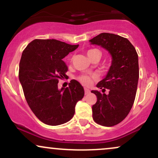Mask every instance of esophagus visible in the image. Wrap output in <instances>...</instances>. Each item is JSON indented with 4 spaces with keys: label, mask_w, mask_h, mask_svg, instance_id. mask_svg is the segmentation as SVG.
Here are the masks:
<instances>
[{
    "label": "esophagus",
    "mask_w": 158,
    "mask_h": 158,
    "mask_svg": "<svg viewBox=\"0 0 158 158\" xmlns=\"http://www.w3.org/2000/svg\"><path fill=\"white\" fill-rule=\"evenodd\" d=\"M89 93H90V90L88 89V88H85V94H89Z\"/></svg>",
    "instance_id": "1"
}]
</instances>
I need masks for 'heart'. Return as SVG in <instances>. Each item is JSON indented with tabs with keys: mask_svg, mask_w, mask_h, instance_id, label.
<instances>
[{
	"mask_svg": "<svg viewBox=\"0 0 158 158\" xmlns=\"http://www.w3.org/2000/svg\"><path fill=\"white\" fill-rule=\"evenodd\" d=\"M95 54H99L101 56V52L99 50H97V49H91V50H89L88 52H87V55H88V57L91 58L92 56ZM96 78L95 75H85V74H83V75H81L80 77H79V80L82 83L83 85H89L91 83L92 79Z\"/></svg>",
	"mask_w": 158,
	"mask_h": 158,
	"instance_id": "b5f03b06",
	"label": "heart"
}]
</instances>
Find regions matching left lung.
Masks as SVG:
<instances>
[{
  "mask_svg": "<svg viewBox=\"0 0 158 158\" xmlns=\"http://www.w3.org/2000/svg\"><path fill=\"white\" fill-rule=\"evenodd\" d=\"M89 41L105 48L112 56L107 76L97 85L102 92L108 89L109 93H91L97 97L92 106L94 120L101 126H114L126 118L135 102L139 79L138 55L128 39L115 34L102 32Z\"/></svg>",
  "mask_w": 158,
  "mask_h": 158,
  "instance_id": "left-lung-1",
  "label": "left lung"
}]
</instances>
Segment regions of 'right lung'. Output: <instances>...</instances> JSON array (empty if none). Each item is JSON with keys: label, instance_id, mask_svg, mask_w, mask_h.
I'll return each instance as SVG.
<instances>
[{"label": "right lung", "instance_id": "obj_1", "mask_svg": "<svg viewBox=\"0 0 158 158\" xmlns=\"http://www.w3.org/2000/svg\"><path fill=\"white\" fill-rule=\"evenodd\" d=\"M78 47L56 39H35L22 52L19 77L23 94L38 119L49 126L70 120L84 97V88L75 79L58 89L59 80L67 77L68 70L62 59Z\"/></svg>", "mask_w": 158, "mask_h": 158}]
</instances>
